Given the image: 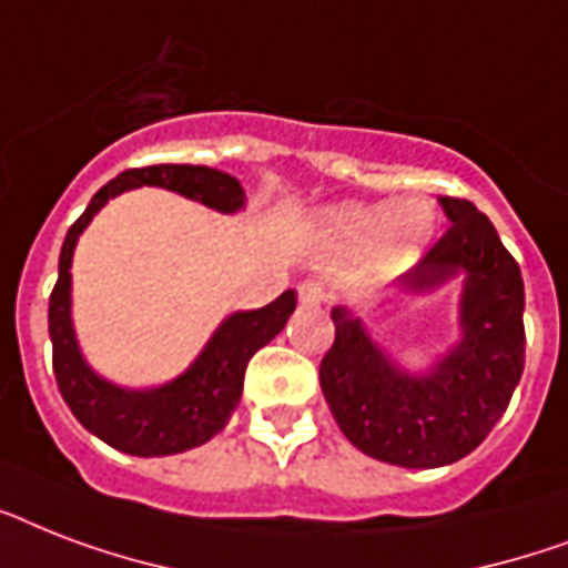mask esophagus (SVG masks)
<instances>
[{
	"label": "esophagus",
	"mask_w": 568,
	"mask_h": 568,
	"mask_svg": "<svg viewBox=\"0 0 568 568\" xmlns=\"http://www.w3.org/2000/svg\"><path fill=\"white\" fill-rule=\"evenodd\" d=\"M297 294H301L303 303H324L327 301V288L315 280H306V283L297 285Z\"/></svg>",
	"instance_id": "1"
}]
</instances>
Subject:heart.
I'll list each match as a JSON object with an SVG mask.
<instances>
[{"label":"heart","instance_id":"obj_1","mask_svg":"<svg viewBox=\"0 0 568 568\" xmlns=\"http://www.w3.org/2000/svg\"><path fill=\"white\" fill-rule=\"evenodd\" d=\"M329 232L351 250H372L388 239V256L404 262L433 232V209L427 203L345 205L329 217Z\"/></svg>","mask_w":568,"mask_h":568}]
</instances>
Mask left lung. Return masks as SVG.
I'll list each match as a JSON object with an SVG mask.
<instances>
[{
    "label": "left lung",
    "instance_id": "left-lung-1",
    "mask_svg": "<svg viewBox=\"0 0 568 568\" xmlns=\"http://www.w3.org/2000/svg\"><path fill=\"white\" fill-rule=\"evenodd\" d=\"M450 226L409 271V288L466 274L463 342L427 377H406L336 306V338L321 359V388L347 439L404 468L457 463L489 436L525 372V283L493 221L475 203L439 196Z\"/></svg>",
    "mask_w": 568,
    "mask_h": 568
}]
</instances>
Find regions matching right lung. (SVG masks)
<instances>
[{
  "label": "right lung",
  "mask_w": 568,
  "mask_h": 568,
  "mask_svg": "<svg viewBox=\"0 0 568 568\" xmlns=\"http://www.w3.org/2000/svg\"><path fill=\"white\" fill-rule=\"evenodd\" d=\"M138 185H159L182 196L200 200L217 212H235L244 203L241 182L230 173L203 164H153L132 168L118 180L102 185L79 221L67 230L58 258V283L49 294V338H52V372L61 397L79 422L100 436L105 445L132 457H168L196 448L230 422L239 404L250 356L265 347L285 327L297 306V294L283 292L262 310L235 312L205 345L189 372L173 383L150 392H126L100 379L82 363L70 324V258L75 239L91 217L109 203Z\"/></svg>",
  "instance_id": "1"
}]
</instances>
